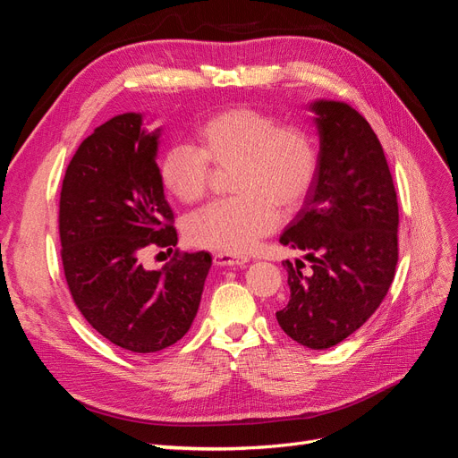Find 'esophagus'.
I'll list each match as a JSON object with an SVG mask.
<instances>
[{
    "label": "esophagus",
    "mask_w": 458,
    "mask_h": 458,
    "mask_svg": "<svg viewBox=\"0 0 458 458\" xmlns=\"http://www.w3.org/2000/svg\"><path fill=\"white\" fill-rule=\"evenodd\" d=\"M250 258L246 256H233L227 252H217L214 254V263L217 267H244Z\"/></svg>",
    "instance_id": "1"
}]
</instances>
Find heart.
Instances as JSON below:
<instances>
[{
  "label": "heart",
  "instance_id": "heart-1",
  "mask_svg": "<svg viewBox=\"0 0 458 458\" xmlns=\"http://www.w3.org/2000/svg\"><path fill=\"white\" fill-rule=\"evenodd\" d=\"M197 147L174 143L158 160L164 189L182 204H197L210 185L212 168H231L237 195L187 217L192 246L233 256L252 252L261 237L279 225V208L293 210L317 172L311 135L298 126H279L267 113L234 106L204 118L195 130Z\"/></svg>",
  "mask_w": 458,
  "mask_h": 458
}]
</instances>
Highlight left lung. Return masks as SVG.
Returning <instances> with one entry per match:
<instances>
[{
  "mask_svg": "<svg viewBox=\"0 0 458 458\" xmlns=\"http://www.w3.org/2000/svg\"><path fill=\"white\" fill-rule=\"evenodd\" d=\"M318 133L315 179L281 244L306 252L288 259L290 300L276 311L286 335L327 350L378 310L397 266V195L384 148L369 122L342 101L310 105Z\"/></svg>",
  "mask_w": 458,
  "mask_h": 458,
  "instance_id": "left-lung-1",
  "label": "left lung"
}]
</instances>
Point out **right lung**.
<instances>
[{"instance_id": "1", "label": "right lung", "mask_w": 458, "mask_h": 458, "mask_svg": "<svg viewBox=\"0 0 458 458\" xmlns=\"http://www.w3.org/2000/svg\"><path fill=\"white\" fill-rule=\"evenodd\" d=\"M160 128L141 113L118 114L81 141L59 202L61 258L68 290L86 321L122 350L155 353L182 340L195 321L208 252L143 267L148 246L174 250V214L158 175Z\"/></svg>"}]
</instances>
